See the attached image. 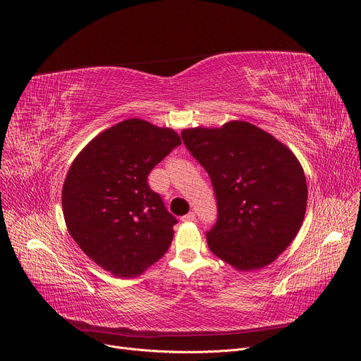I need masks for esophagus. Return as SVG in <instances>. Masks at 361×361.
Returning <instances> with one entry per match:
<instances>
[{
	"instance_id": "obj_1",
	"label": "esophagus",
	"mask_w": 361,
	"mask_h": 361,
	"mask_svg": "<svg viewBox=\"0 0 361 361\" xmlns=\"http://www.w3.org/2000/svg\"><path fill=\"white\" fill-rule=\"evenodd\" d=\"M181 221L183 222H195L196 221V213L195 212H190V213L184 214L183 218H181Z\"/></svg>"
}]
</instances>
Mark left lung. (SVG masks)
<instances>
[{
	"mask_svg": "<svg viewBox=\"0 0 361 361\" xmlns=\"http://www.w3.org/2000/svg\"><path fill=\"white\" fill-rule=\"evenodd\" d=\"M181 137L214 188L218 221L206 232L210 251L241 271L269 266L305 218L307 185L295 154L243 120L184 129Z\"/></svg>",
	"mask_w": 361,
	"mask_h": 361,
	"instance_id": "obj_1",
	"label": "left lung"
}]
</instances>
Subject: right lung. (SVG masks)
Masks as SVG:
<instances>
[{"mask_svg":"<svg viewBox=\"0 0 361 361\" xmlns=\"http://www.w3.org/2000/svg\"><path fill=\"white\" fill-rule=\"evenodd\" d=\"M181 139L170 128L123 120L77 155L62 187L66 228L78 247L117 277H135L170 248L177 219L148 174Z\"/></svg>","mask_w":361,"mask_h":361,"instance_id":"1","label":"right lung"}]
</instances>
